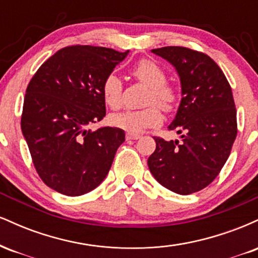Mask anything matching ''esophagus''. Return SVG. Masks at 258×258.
Listing matches in <instances>:
<instances>
[{
	"mask_svg": "<svg viewBox=\"0 0 258 258\" xmlns=\"http://www.w3.org/2000/svg\"><path fill=\"white\" fill-rule=\"evenodd\" d=\"M141 138V136L136 135V133H126V139L127 141H136V139Z\"/></svg>",
	"mask_w": 258,
	"mask_h": 258,
	"instance_id": "obj_1",
	"label": "esophagus"
}]
</instances>
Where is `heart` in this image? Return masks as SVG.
I'll return each instance as SVG.
<instances>
[{
    "mask_svg": "<svg viewBox=\"0 0 258 258\" xmlns=\"http://www.w3.org/2000/svg\"><path fill=\"white\" fill-rule=\"evenodd\" d=\"M132 74L142 84L150 87L147 104H152L141 110H126L110 116V122L115 127L125 130L130 133H139L144 130L155 127L161 123L162 114L160 108L171 110L176 102V92L166 85V74L158 64L149 59H142L133 67ZM103 98L106 105L114 110L122 105V82L116 74L108 75L102 86ZM156 102L158 105H155Z\"/></svg>",
    "mask_w": 258,
    "mask_h": 258,
    "instance_id": "obj_1",
    "label": "heart"
}]
</instances>
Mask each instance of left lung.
Returning <instances> with one entry per match:
<instances>
[{"instance_id": "1", "label": "left lung", "mask_w": 258, "mask_h": 258, "mask_svg": "<svg viewBox=\"0 0 258 258\" xmlns=\"http://www.w3.org/2000/svg\"><path fill=\"white\" fill-rule=\"evenodd\" d=\"M176 69L180 99L168 125L180 141L154 137L156 149L148 159L152 174L173 193L188 195L218 176L236 137V109L232 88L217 64L204 53L185 47L152 49Z\"/></svg>"}]
</instances>
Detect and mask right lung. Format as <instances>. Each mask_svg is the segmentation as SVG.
<instances>
[{
	"label": "right lung",
	"mask_w": 258,
	"mask_h": 258,
	"mask_svg": "<svg viewBox=\"0 0 258 258\" xmlns=\"http://www.w3.org/2000/svg\"><path fill=\"white\" fill-rule=\"evenodd\" d=\"M130 51L65 47L38 68L26 88L22 132L38 176L58 193L79 197L110 170L125 131L88 126L105 116L102 86Z\"/></svg>",
	"instance_id": "right-lung-1"
}]
</instances>
